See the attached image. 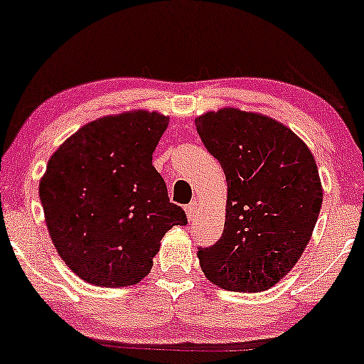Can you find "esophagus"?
<instances>
[{
  "instance_id": "1",
  "label": "esophagus",
  "mask_w": 364,
  "mask_h": 364,
  "mask_svg": "<svg viewBox=\"0 0 364 364\" xmlns=\"http://www.w3.org/2000/svg\"><path fill=\"white\" fill-rule=\"evenodd\" d=\"M185 210H186V215H188V219H190V220H193L195 217H196V214H198V203H196V202H191V203H188Z\"/></svg>"
}]
</instances>
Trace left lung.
Returning <instances> with one entry per match:
<instances>
[{"instance_id": "1", "label": "left lung", "mask_w": 364, "mask_h": 364, "mask_svg": "<svg viewBox=\"0 0 364 364\" xmlns=\"http://www.w3.org/2000/svg\"><path fill=\"white\" fill-rule=\"evenodd\" d=\"M195 123L228 181L223 236L198 246L200 267L223 289H270L301 257L318 219L323 191L315 159L267 116L220 109Z\"/></svg>"}]
</instances>
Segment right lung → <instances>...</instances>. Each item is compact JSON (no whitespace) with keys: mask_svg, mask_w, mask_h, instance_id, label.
I'll list each match as a JSON object with an SVG mask.
<instances>
[{"mask_svg":"<svg viewBox=\"0 0 364 364\" xmlns=\"http://www.w3.org/2000/svg\"><path fill=\"white\" fill-rule=\"evenodd\" d=\"M169 119L133 111L85 124L49 159L39 196L63 262L95 286L136 284L185 210L169 202L152 154Z\"/></svg>","mask_w":364,"mask_h":364,"instance_id":"right-lung-1","label":"right lung"}]
</instances>
